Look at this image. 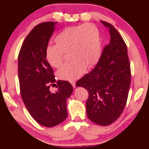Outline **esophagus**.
Returning <instances> with one entry per match:
<instances>
[{"label": "esophagus", "instance_id": "esophagus-1", "mask_svg": "<svg viewBox=\"0 0 149 149\" xmlns=\"http://www.w3.org/2000/svg\"><path fill=\"white\" fill-rule=\"evenodd\" d=\"M71 84L72 85V86L74 88H75V81H72Z\"/></svg>", "mask_w": 149, "mask_h": 149}]
</instances>
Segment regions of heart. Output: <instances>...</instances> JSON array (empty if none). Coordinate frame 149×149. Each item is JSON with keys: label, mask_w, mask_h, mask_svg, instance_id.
<instances>
[{"label": "heart", "mask_w": 149, "mask_h": 149, "mask_svg": "<svg viewBox=\"0 0 149 149\" xmlns=\"http://www.w3.org/2000/svg\"><path fill=\"white\" fill-rule=\"evenodd\" d=\"M56 45L45 49V56L50 66L58 68L64 62V53L69 52L72 61L64 64L57 72L60 79L75 80L84 74L87 68L99 60L101 44L99 31L93 24L65 27L54 37Z\"/></svg>", "instance_id": "1"}]
</instances>
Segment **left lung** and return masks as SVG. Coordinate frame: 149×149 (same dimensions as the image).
<instances>
[{
  "mask_svg": "<svg viewBox=\"0 0 149 149\" xmlns=\"http://www.w3.org/2000/svg\"><path fill=\"white\" fill-rule=\"evenodd\" d=\"M109 30L110 39L95 68L77 81L76 87L87 90V117L102 126L120 116L127 102L131 83L127 46L114 27L100 21Z\"/></svg>",
  "mask_w": 149,
  "mask_h": 149,
  "instance_id": "left-lung-1",
  "label": "left lung"
}]
</instances>
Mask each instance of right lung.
Returning <instances> with one entry per match:
<instances>
[{
  "label": "right lung",
  "instance_id": "obj_1",
  "mask_svg": "<svg viewBox=\"0 0 149 149\" xmlns=\"http://www.w3.org/2000/svg\"><path fill=\"white\" fill-rule=\"evenodd\" d=\"M58 22H43L35 26L25 39L18 55V77L22 98L32 118L51 127L68 116L66 102L73 91L67 81H56L53 70L45 59V49ZM57 82L51 93L50 84Z\"/></svg>",
  "mask_w": 149,
  "mask_h": 149
}]
</instances>
